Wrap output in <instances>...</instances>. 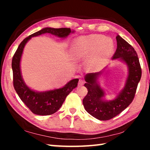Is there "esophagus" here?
Returning <instances> with one entry per match:
<instances>
[{"label": "esophagus", "instance_id": "obj_1", "mask_svg": "<svg viewBox=\"0 0 150 150\" xmlns=\"http://www.w3.org/2000/svg\"><path fill=\"white\" fill-rule=\"evenodd\" d=\"M85 83V81L82 80V79H80L79 81V83H78V85L79 86H83V85H84Z\"/></svg>", "mask_w": 150, "mask_h": 150}]
</instances>
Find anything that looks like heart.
Listing matches in <instances>:
<instances>
[{
	"label": "heart",
	"mask_w": 150,
	"mask_h": 150,
	"mask_svg": "<svg viewBox=\"0 0 150 150\" xmlns=\"http://www.w3.org/2000/svg\"><path fill=\"white\" fill-rule=\"evenodd\" d=\"M114 48L112 40L103 35L81 36L73 43L71 55L77 61L88 59V68L92 70H99L110 59Z\"/></svg>",
	"instance_id": "b5f03b06"
}]
</instances>
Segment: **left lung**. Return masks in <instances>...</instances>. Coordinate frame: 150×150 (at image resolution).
I'll list each match as a JSON object with an SVG mask.
<instances>
[{
	"label": "left lung",
	"mask_w": 150,
	"mask_h": 150,
	"mask_svg": "<svg viewBox=\"0 0 150 150\" xmlns=\"http://www.w3.org/2000/svg\"><path fill=\"white\" fill-rule=\"evenodd\" d=\"M117 49L112 60L118 59L125 63L128 74L122 89L112 100H106V92L100 86V79L105 69L96 73H87L85 76L84 86L88 93L83 98L85 109L93 117L100 120H108L115 117L132 102L137 87L142 76V69L137 53L134 47L119 35L116 36Z\"/></svg>",
	"instance_id": "obj_1"
}]
</instances>
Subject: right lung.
I'll list each match as a JSON object with an SVG mask.
<instances>
[{"label": "right lung", "instance_id": "add662e5", "mask_svg": "<svg viewBox=\"0 0 150 150\" xmlns=\"http://www.w3.org/2000/svg\"><path fill=\"white\" fill-rule=\"evenodd\" d=\"M70 28H44L25 38L19 45L12 61L13 71L14 87L20 99L33 113L38 115H50L59 110L62 106L67 96L77 87L79 79L71 80L63 87L45 91H38L32 89L24 82L22 75L20 62L24 48L26 43L33 37L44 34H51L60 38H66L70 34L74 33Z\"/></svg>", "mask_w": 150, "mask_h": 150}]
</instances>
